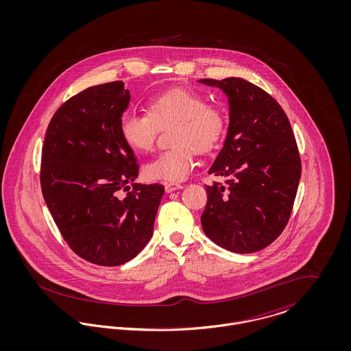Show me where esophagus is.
I'll return each mask as SVG.
<instances>
[{
  "label": "esophagus",
  "instance_id": "esophagus-1",
  "mask_svg": "<svg viewBox=\"0 0 351 351\" xmlns=\"http://www.w3.org/2000/svg\"><path fill=\"white\" fill-rule=\"evenodd\" d=\"M178 189H183V185L178 183H167L166 184V192L171 193V192H175Z\"/></svg>",
  "mask_w": 351,
  "mask_h": 351
}]
</instances>
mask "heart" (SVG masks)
I'll return each mask as SVG.
<instances>
[{"label":"heart","instance_id":"obj_1","mask_svg":"<svg viewBox=\"0 0 351 351\" xmlns=\"http://www.w3.org/2000/svg\"><path fill=\"white\" fill-rule=\"evenodd\" d=\"M196 92L175 88L154 97L147 104V116L125 112L119 119V135L132 150H151L156 128L172 126L171 146L143 167L146 179L163 183L185 180L196 165L195 151L208 154L221 145L228 117L223 109L206 105Z\"/></svg>","mask_w":351,"mask_h":351}]
</instances>
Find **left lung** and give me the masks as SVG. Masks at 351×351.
I'll list each match as a JSON object with an SVG mask.
<instances>
[{
	"instance_id": "1",
	"label": "left lung",
	"mask_w": 351,
	"mask_h": 351,
	"mask_svg": "<svg viewBox=\"0 0 351 351\" xmlns=\"http://www.w3.org/2000/svg\"><path fill=\"white\" fill-rule=\"evenodd\" d=\"M228 97L229 126L209 173L226 185H206L201 216L205 235L225 250L250 254L283 232L300 182L295 135L282 106L241 77L202 79Z\"/></svg>"
}]
</instances>
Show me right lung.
<instances>
[{
    "label": "right lung",
    "instance_id": "right-lung-1",
    "mask_svg": "<svg viewBox=\"0 0 351 351\" xmlns=\"http://www.w3.org/2000/svg\"><path fill=\"white\" fill-rule=\"evenodd\" d=\"M129 102L123 82L85 89L51 118L42 150L40 185L51 216L69 247L99 266H121L145 249L165 193L162 184L134 183L136 159L119 135Z\"/></svg>",
    "mask_w": 351,
    "mask_h": 351
}]
</instances>
